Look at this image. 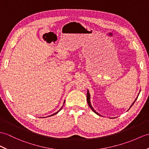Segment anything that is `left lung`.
I'll list each match as a JSON object with an SVG mask.
<instances>
[{"instance_id":"1","label":"left lung","mask_w":149,"mask_h":149,"mask_svg":"<svg viewBox=\"0 0 149 149\" xmlns=\"http://www.w3.org/2000/svg\"><path fill=\"white\" fill-rule=\"evenodd\" d=\"M138 98V97H137ZM137 98L135 99V100H134V102L133 103V104L132 105H131V107H130V108H131V107H132V105L134 104V102H135V101H136V99H137ZM87 102H88V105H89V107H90V108H91V109L93 110V112H94L95 113H96V114H98V115H99V116H100V114L98 113H97V112H96V111H95V110H94V109H93V107H92V106H91V103H90V95H89V91H88V93H87Z\"/></svg>"}]
</instances>
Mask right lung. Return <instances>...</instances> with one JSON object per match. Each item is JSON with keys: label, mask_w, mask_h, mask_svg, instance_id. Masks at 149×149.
Returning <instances> with one entry per match:
<instances>
[{"label": "right lung", "mask_w": 149, "mask_h": 149, "mask_svg": "<svg viewBox=\"0 0 149 149\" xmlns=\"http://www.w3.org/2000/svg\"><path fill=\"white\" fill-rule=\"evenodd\" d=\"M64 103H65V102H64ZM61 109H62V107H61V109H60V110H59V111H60V110H61ZM59 111H58V112H56V113H53V115H51V116H53V115H55V114H56V113H58V112Z\"/></svg>", "instance_id": "1"}]
</instances>
